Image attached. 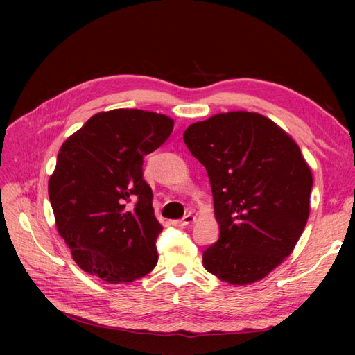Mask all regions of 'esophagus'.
I'll list each match as a JSON object with an SVG mask.
<instances>
[{
  "label": "esophagus",
  "instance_id": "34e87169",
  "mask_svg": "<svg viewBox=\"0 0 355 355\" xmlns=\"http://www.w3.org/2000/svg\"><path fill=\"white\" fill-rule=\"evenodd\" d=\"M194 219H196V218H194V214H192V213H188V214H185V216L182 218V219L171 222V225H175V227H187V225H189V223L194 222Z\"/></svg>",
  "mask_w": 355,
  "mask_h": 355
}]
</instances>
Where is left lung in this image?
<instances>
[{"instance_id":"obj_1","label":"left lung","mask_w":355,"mask_h":355,"mask_svg":"<svg viewBox=\"0 0 355 355\" xmlns=\"http://www.w3.org/2000/svg\"><path fill=\"white\" fill-rule=\"evenodd\" d=\"M184 142L207 170L220 230L204 268L230 284L262 280L293 252L309 216L313 175L299 146L245 111L191 124Z\"/></svg>"}]
</instances>
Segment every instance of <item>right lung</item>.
<instances>
[{
  "label": "right lung",
  "instance_id": "obj_1",
  "mask_svg": "<svg viewBox=\"0 0 355 355\" xmlns=\"http://www.w3.org/2000/svg\"><path fill=\"white\" fill-rule=\"evenodd\" d=\"M171 132L167 115L121 108L93 115L62 145L49 197L60 237L83 271L118 284L154 270L163 227L142 166ZM132 199L135 206L127 208Z\"/></svg>",
  "mask_w": 355,
  "mask_h": 355
}]
</instances>
